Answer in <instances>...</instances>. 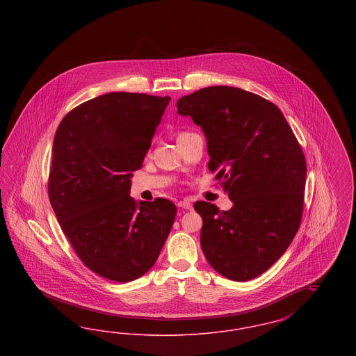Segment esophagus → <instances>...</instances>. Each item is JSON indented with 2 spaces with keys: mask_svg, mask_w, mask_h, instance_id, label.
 I'll return each mask as SVG.
<instances>
[{
  "mask_svg": "<svg viewBox=\"0 0 356 356\" xmlns=\"http://www.w3.org/2000/svg\"><path fill=\"white\" fill-rule=\"evenodd\" d=\"M177 207H179V208H183V209H191V208H192V204H191L189 200L184 199V200H180V202L177 203Z\"/></svg>",
  "mask_w": 356,
  "mask_h": 356,
  "instance_id": "esophagus-1",
  "label": "esophagus"
}]
</instances>
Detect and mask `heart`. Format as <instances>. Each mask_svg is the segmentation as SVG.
<instances>
[{
    "label": "heart",
    "mask_w": 356,
    "mask_h": 356,
    "mask_svg": "<svg viewBox=\"0 0 356 356\" xmlns=\"http://www.w3.org/2000/svg\"><path fill=\"white\" fill-rule=\"evenodd\" d=\"M180 135H183V134H180ZM180 135H179V136H180Z\"/></svg>",
    "instance_id": "obj_1"
}]
</instances>
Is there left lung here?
Segmentation results:
<instances>
[{"mask_svg": "<svg viewBox=\"0 0 356 356\" xmlns=\"http://www.w3.org/2000/svg\"><path fill=\"white\" fill-rule=\"evenodd\" d=\"M207 137L208 168L232 200L229 211L196 202L204 256L224 277L247 282L267 271L296 235L305 204V153L280 109L234 86L179 99Z\"/></svg>", "mask_w": 356, "mask_h": 356, "instance_id": "8db88e82", "label": "left lung"}]
</instances>
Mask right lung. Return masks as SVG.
<instances>
[{
	"instance_id": "right-lung-1",
	"label": "right lung",
	"mask_w": 356,
	"mask_h": 356,
	"mask_svg": "<svg viewBox=\"0 0 356 356\" xmlns=\"http://www.w3.org/2000/svg\"><path fill=\"white\" fill-rule=\"evenodd\" d=\"M170 97L112 92L83 102L60 122L48 195L64 235L90 271L127 283L156 263L176 205L136 202L140 170Z\"/></svg>"
}]
</instances>
